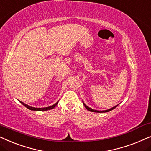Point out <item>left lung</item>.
Returning <instances> with one entry per match:
<instances>
[{"label":"left lung","instance_id":"8db88e82","mask_svg":"<svg viewBox=\"0 0 151 151\" xmlns=\"http://www.w3.org/2000/svg\"><path fill=\"white\" fill-rule=\"evenodd\" d=\"M83 105H84V106H85V108H86V109H87L88 110H89V111L94 112H107L111 111L112 110L114 109V108H115L116 107V106H118V105H116V106H114V107H112V108H110V109H108V110H94V109H92V108H90V107H88V106H86V104H84V102H83Z\"/></svg>","mask_w":151,"mask_h":151}]
</instances>
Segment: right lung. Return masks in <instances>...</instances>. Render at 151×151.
I'll return each instance as SVG.
<instances>
[{
    "label": "right lung",
    "mask_w": 151,
    "mask_h": 151,
    "mask_svg": "<svg viewBox=\"0 0 151 151\" xmlns=\"http://www.w3.org/2000/svg\"><path fill=\"white\" fill-rule=\"evenodd\" d=\"M21 103L23 104V105L24 106H25L26 108H28L29 110H34V111H43V110H50V109H53L57 105L58 102H59V101H58L57 103L53 104L52 106H48V107H45V108H35V107H32V106H28L27 105V104H25V103H23V102H22L21 101H19Z\"/></svg>",
    "instance_id": "add662e5"
}]
</instances>
